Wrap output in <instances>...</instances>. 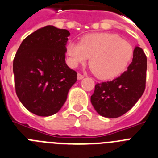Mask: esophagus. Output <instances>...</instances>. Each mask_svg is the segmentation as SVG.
<instances>
[{
  "mask_svg": "<svg viewBox=\"0 0 158 158\" xmlns=\"http://www.w3.org/2000/svg\"><path fill=\"white\" fill-rule=\"evenodd\" d=\"M84 77H85L83 76L82 74L77 73V79H78V80H81V79H83Z\"/></svg>",
  "mask_w": 158,
  "mask_h": 158,
  "instance_id": "1",
  "label": "esophagus"
}]
</instances>
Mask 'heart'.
Listing matches in <instances>:
<instances>
[{
	"label": "heart",
	"mask_w": 158,
	"mask_h": 158,
	"mask_svg": "<svg viewBox=\"0 0 158 158\" xmlns=\"http://www.w3.org/2000/svg\"><path fill=\"white\" fill-rule=\"evenodd\" d=\"M66 55L73 67L89 59V66L100 79L117 77L127 68L133 56V48L127 40L114 33H98L82 37L79 43L69 42Z\"/></svg>",
	"instance_id": "obj_1"
}]
</instances>
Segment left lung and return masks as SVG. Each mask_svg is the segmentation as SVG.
<instances>
[{"instance_id": "left-lung-1", "label": "left lung", "mask_w": 158, "mask_h": 158, "mask_svg": "<svg viewBox=\"0 0 158 158\" xmlns=\"http://www.w3.org/2000/svg\"><path fill=\"white\" fill-rule=\"evenodd\" d=\"M146 69V56L142 48L136 46L125 72L114 80L95 85L91 103L98 114L117 118L131 110L145 91Z\"/></svg>"}]
</instances>
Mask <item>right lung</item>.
<instances>
[{
	"label": "right lung",
	"instance_id": "right-lung-1",
	"mask_svg": "<svg viewBox=\"0 0 158 158\" xmlns=\"http://www.w3.org/2000/svg\"><path fill=\"white\" fill-rule=\"evenodd\" d=\"M69 32L52 25L37 29L23 40L13 60L16 93L29 112L55 114L77 81V72L65 63Z\"/></svg>",
	"mask_w": 158,
	"mask_h": 158
}]
</instances>
